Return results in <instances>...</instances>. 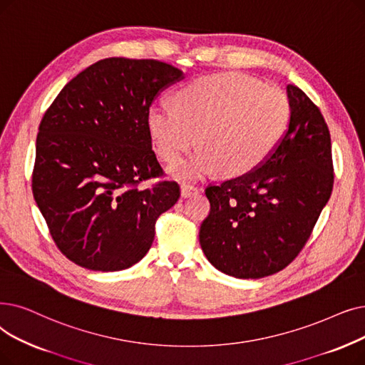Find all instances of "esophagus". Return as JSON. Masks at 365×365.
I'll list each match as a JSON object with an SVG mask.
<instances>
[{
    "instance_id": "34e87169",
    "label": "esophagus",
    "mask_w": 365,
    "mask_h": 365,
    "mask_svg": "<svg viewBox=\"0 0 365 365\" xmlns=\"http://www.w3.org/2000/svg\"><path fill=\"white\" fill-rule=\"evenodd\" d=\"M198 192V187L194 185H189V183H183L180 187V194L182 197H191L194 194Z\"/></svg>"
}]
</instances>
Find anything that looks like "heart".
Segmentation results:
<instances>
[{
    "label": "heart",
    "instance_id": "1",
    "mask_svg": "<svg viewBox=\"0 0 365 365\" xmlns=\"http://www.w3.org/2000/svg\"><path fill=\"white\" fill-rule=\"evenodd\" d=\"M176 101L155 103L148 125L167 163L202 146L173 168L178 178H200L217 167L228 176L255 170L279 148L291 123L288 95L240 73L198 77L180 89Z\"/></svg>",
    "mask_w": 365,
    "mask_h": 365
}]
</instances>
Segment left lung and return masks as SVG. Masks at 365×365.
<instances>
[{
	"instance_id": "obj_1",
	"label": "left lung",
	"mask_w": 365,
	"mask_h": 365,
	"mask_svg": "<svg viewBox=\"0 0 365 365\" xmlns=\"http://www.w3.org/2000/svg\"><path fill=\"white\" fill-rule=\"evenodd\" d=\"M287 92L291 123L279 148L255 170L205 187L210 213L200 245L210 264L232 277L261 279L289 265L331 197L325 119L299 88L288 85Z\"/></svg>"
}]
</instances>
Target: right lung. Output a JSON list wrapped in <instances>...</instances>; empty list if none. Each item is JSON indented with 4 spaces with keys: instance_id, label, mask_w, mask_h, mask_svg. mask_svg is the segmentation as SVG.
<instances>
[{
    "instance_id": "1",
    "label": "right lung",
    "mask_w": 365,
    "mask_h": 365,
    "mask_svg": "<svg viewBox=\"0 0 365 365\" xmlns=\"http://www.w3.org/2000/svg\"><path fill=\"white\" fill-rule=\"evenodd\" d=\"M183 73L156 59L106 58L62 88L40 122L33 194L58 249L93 272L143 258L155 222L180 197L152 150L155 97Z\"/></svg>"
}]
</instances>
